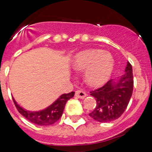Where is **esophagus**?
Masks as SVG:
<instances>
[{
  "label": "esophagus",
  "instance_id": "1",
  "mask_svg": "<svg viewBox=\"0 0 152 152\" xmlns=\"http://www.w3.org/2000/svg\"><path fill=\"white\" fill-rule=\"evenodd\" d=\"M75 96H76V97L78 98V99H83L87 96V94H86L85 92L82 91V90H77V91L76 92Z\"/></svg>",
  "mask_w": 152,
  "mask_h": 152
}]
</instances>
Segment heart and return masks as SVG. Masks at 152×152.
I'll return each instance as SVG.
<instances>
[{
	"instance_id": "b5f03b06",
	"label": "heart",
	"mask_w": 152,
	"mask_h": 152,
	"mask_svg": "<svg viewBox=\"0 0 152 152\" xmlns=\"http://www.w3.org/2000/svg\"><path fill=\"white\" fill-rule=\"evenodd\" d=\"M76 71H85L86 85L99 88L108 82L113 73L115 60L113 55L99 48H88L76 53L71 60Z\"/></svg>"
}]
</instances>
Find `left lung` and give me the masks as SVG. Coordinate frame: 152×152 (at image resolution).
<instances>
[{"label": "left lung", "instance_id": "left-lung-1", "mask_svg": "<svg viewBox=\"0 0 152 152\" xmlns=\"http://www.w3.org/2000/svg\"><path fill=\"white\" fill-rule=\"evenodd\" d=\"M133 73L131 64L127 62L125 73L111 79L104 87L91 92L96 99V107L89 115L94 120L105 123L121 116L129 104L133 91Z\"/></svg>", "mask_w": 152, "mask_h": 152}]
</instances>
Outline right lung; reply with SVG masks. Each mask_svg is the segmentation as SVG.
Returning a JSON list of instances; mask_svg holds the SVG:
<instances>
[{
	"label": "right lung",
	"instance_id": "obj_1",
	"mask_svg": "<svg viewBox=\"0 0 152 152\" xmlns=\"http://www.w3.org/2000/svg\"><path fill=\"white\" fill-rule=\"evenodd\" d=\"M75 92L62 94L48 107L38 111L26 110L18 104L13 98L14 103L19 113L31 123L39 126H49L57 121L62 116L66 102L74 96Z\"/></svg>",
	"mask_w": 152,
	"mask_h": 152
}]
</instances>
